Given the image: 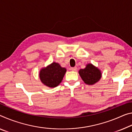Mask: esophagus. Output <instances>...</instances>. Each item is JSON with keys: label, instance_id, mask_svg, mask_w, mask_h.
I'll return each mask as SVG.
<instances>
[{"label": "esophagus", "instance_id": "obj_1", "mask_svg": "<svg viewBox=\"0 0 132 132\" xmlns=\"http://www.w3.org/2000/svg\"><path fill=\"white\" fill-rule=\"evenodd\" d=\"M70 69L72 71H74V72H76L77 70V68H76V67H73V68H71Z\"/></svg>", "mask_w": 132, "mask_h": 132}]
</instances>
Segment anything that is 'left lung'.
I'll return each instance as SVG.
<instances>
[{
	"mask_svg": "<svg viewBox=\"0 0 132 132\" xmlns=\"http://www.w3.org/2000/svg\"><path fill=\"white\" fill-rule=\"evenodd\" d=\"M79 74L83 81L88 85H93L98 82L102 75L101 70L92 63L87 64L85 69L79 70Z\"/></svg>",
	"mask_w": 132,
	"mask_h": 132,
	"instance_id": "8db88e82",
	"label": "left lung"
}]
</instances>
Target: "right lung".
<instances>
[{
    "label": "right lung",
    "instance_id": "obj_1",
    "mask_svg": "<svg viewBox=\"0 0 132 132\" xmlns=\"http://www.w3.org/2000/svg\"><path fill=\"white\" fill-rule=\"evenodd\" d=\"M66 72V69L62 68L58 63L53 62L40 70L39 76L41 82L46 86L53 88L62 82Z\"/></svg>",
    "mask_w": 132,
    "mask_h": 132
}]
</instances>
